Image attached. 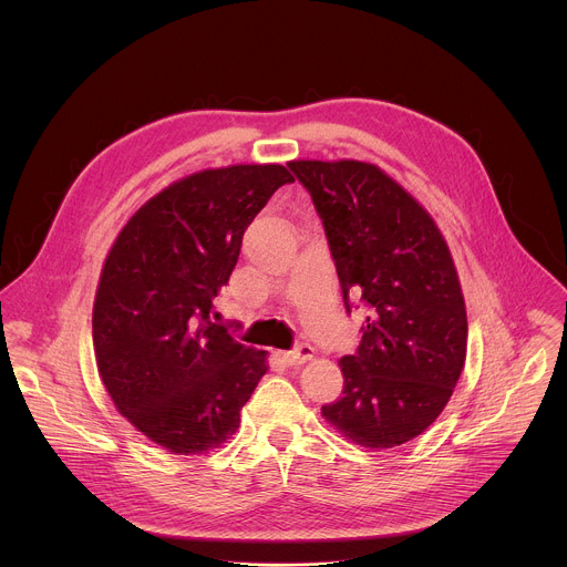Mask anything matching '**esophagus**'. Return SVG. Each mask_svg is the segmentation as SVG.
I'll return each instance as SVG.
<instances>
[{
	"label": "esophagus",
	"instance_id": "34e87169",
	"mask_svg": "<svg viewBox=\"0 0 567 567\" xmlns=\"http://www.w3.org/2000/svg\"><path fill=\"white\" fill-rule=\"evenodd\" d=\"M312 355H315V349H312L310 344L301 342V344H297L292 351L281 353V360H284L288 367H297V364H303V362L312 360Z\"/></svg>",
	"mask_w": 567,
	"mask_h": 567
}]
</instances>
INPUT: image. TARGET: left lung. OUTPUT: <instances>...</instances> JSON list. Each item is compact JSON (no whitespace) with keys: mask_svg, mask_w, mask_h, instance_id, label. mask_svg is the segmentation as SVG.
<instances>
[{"mask_svg":"<svg viewBox=\"0 0 567 567\" xmlns=\"http://www.w3.org/2000/svg\"><path fill=\"white\" fill-rule=\"evenodd\" d=\"M323 223L347 315L369 317L340 360L342 398L323 416L362 447L419 436L445 408L467 353V312L450 248L430 214L362 162H290Z\"/></svg>","mask_w":567,"mask_h":567,"instance_id":"obj_1","label":"left lung"}]
</instances>
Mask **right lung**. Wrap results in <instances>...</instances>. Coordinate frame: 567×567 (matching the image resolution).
<instances>
[{"label":"right lung","mask_w":567,"mask_h":567,"mask_svg":"<svg viewBox=\"0 0 567 567\" xmlns=\"http://www.w3.org/2000/svg\"><path fill=\"white\" fill-rule=\"evenodd\" d=\"M292 174L277 163L185 176L153 196L106 255L93 349L115 408L174 454L225 443L266 373V351L214 323L244 231Z\"/></svg>","instance_id":"right-lung-1"}]
</instances>
